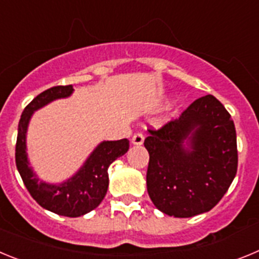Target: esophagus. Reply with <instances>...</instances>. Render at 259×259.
Segmentation results:
<instances>
[{
    "instance_id": "34e87169",
    "label": "esophagus",
    "mask_w": 259,
    "mask_h": 259,
    "mask_svg": "<svg viewBox=\"0 0 259 259\" xmlns=\"http://www.w3.org/2000/svg\"><path fill=\"white\" fill-rule=\"evenodd\" d=\"M144 143V135L143 134H135L132 136V144L134 145H143Z\"/></svg>"
}]
</instances>
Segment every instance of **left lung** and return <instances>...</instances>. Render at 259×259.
Masks as SVG:
<instances>
[{"instance_id": "obj_1", "label": "left lung", "mask_w": 259, "mask_h": 259, "mask_svg": "<svg viewBox=\"0 0 259 259\" xmlns=\"http://www.w3.org/2000/svg\"><path fill=\"white\" fill-rule=\"evenodd\" d=\"M146 188L154 206L175 218L202 214L222 200L237 171L236 130L211 95L198 98L179 119L149 130Z\"/></svg>"}]
</instances>
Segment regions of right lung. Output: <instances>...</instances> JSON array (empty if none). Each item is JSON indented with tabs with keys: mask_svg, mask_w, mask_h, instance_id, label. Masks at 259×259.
I'll list each match as a JSON object with an SVG mask.
<instances>
[{
	"mask_svg": "<svg viewBox=\"0 0 259 259\" xmlns=\"http://www.w3.org/2000/svg\"><path fill=\"white\" fill-rule=\"evenodd\" d=\"M72 85H58L47 89L27 105L18 125L15 162L22 180L33 200L44 209L63 217L76 218L92 211L101 203L109 187L107 168L116 158L128 152L127 139L102 141L88 155L83 166L65 182L52 184L38 179L29 164L27 154V131L32 115L41 107L59 98L70 97Z\"/></svg>",
	"mask_w": 259,
	"mask_h": 259,
	"instance_id": "1",
	"label": "right lung"
}]
</instances>
